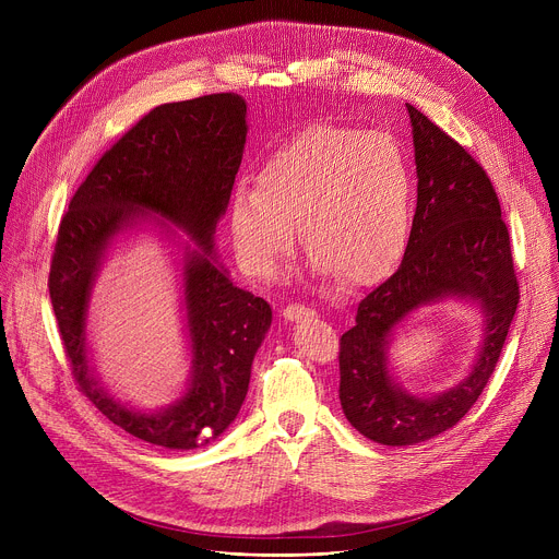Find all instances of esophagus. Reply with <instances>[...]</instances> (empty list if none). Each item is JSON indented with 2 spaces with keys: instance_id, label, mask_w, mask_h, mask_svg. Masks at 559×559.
<instances>
[{
  "instance_id": "1",
  "label": "esophagus",
  "mask_w": 559,
  "mask_h": 559,
  "mask_svg": "<svg viewBox=\"0 0 559 559\" xmlns=\"http://www.w3.org/2000/svg\"><path fill=\"white\" fill-rule=\"evenodd\" d=\"M316 311L307 305H298V302H289L285 309H283V316L287 318V321H298V318H307V316H313Z\"/></svg>"
}]
</instances>
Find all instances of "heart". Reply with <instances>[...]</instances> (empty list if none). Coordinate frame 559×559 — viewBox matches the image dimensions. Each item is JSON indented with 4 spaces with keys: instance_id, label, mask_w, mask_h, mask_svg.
<instances>
[{
    "instance_id": "1",
    "label": "heart",
    "mask_w": 559,
    "mask_h": 559,
    "mask_svg": "<svg viewBox=\"0 0 559 559\" xmlns=\"http://www.w3.org/2000/svg\"><path fill=\"white\" fill-rule=\"evenodd\" d=\"M412 192L405 152L389 134L311 126L267 156L257 186H236L234 252L248 274L267 278L292 252L298 225L316 276L373 283L405 250Z\"/></svg>"
}]
</instances>
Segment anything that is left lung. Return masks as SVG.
<instances>
[{
    "label": "left lung",
    "mask_w": 559,
    "mask_h": 559,
    "mask_svg": "<svg viewBox=\"0 0 559 559\" xmlns=\"http://www.w3.org/2000/svg\"><path fill=\"white\" fill-rule=\"evenodd\" d=\"M414 126L418 205L397 267L371 289L356 323L341 336V405L365 438L405 447L464 418L485 391L520 300L509 227L485 168L442 128L407 104ZM444 295L473 297L486 309V343L472 373L451 392L416 399L385 369L390 330L420 304Z\"/></svg>",
    "instance_id": "1"
}]
</instances>
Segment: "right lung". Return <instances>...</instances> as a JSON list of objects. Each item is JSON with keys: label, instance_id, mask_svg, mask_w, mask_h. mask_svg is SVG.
<instances>
[{"label": "right lung", "instance_id": "add662e5", "mask_svg": "<svg viewBox=\"0 0 559 559\" xmlns=\"http://www.w3.org/2000/svg\"><path fill=\"white\" fill-rule=\"evenodd\" d=\"M246 99L234 93L164 104L102 154L61 216L48 289L74 382L130 436L166 449H194L221 436L241 409L257 349L272 323L270 305L234 287L212 259V234L243 158ZM154 211L183 226L202 248L185 266L193 384L166 413L143 415L110 399L85 356V311L109 238Z\"/></svg>", "mask_w": 559, "mask_h": 559}]
</instances>
